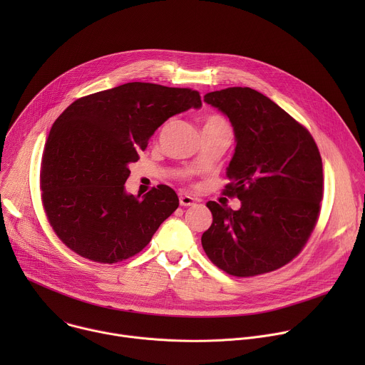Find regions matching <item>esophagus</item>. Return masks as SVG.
<instances>
[{"mask_svg": "<svg viewBox=\"0 0 365 365\" xmlns=\"http://www.w3.org/2000/svg\"><path fill=\"white\" fill-rule=\"evenodd\" d=\"M179 203H180V206H192V205L196 203V200L189 195H180L179 196Z\"/></svg>", "mask_w": 365, "mask_h": 365, "instance_id": "34e87169", "label": "esophagus"}]
</instances>
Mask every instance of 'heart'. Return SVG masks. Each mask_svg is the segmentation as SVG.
<instances>
[{
	"instance_id": "1",
	"label": "heart",
	"mask_w": 365,
	"mask_h": 365,
	"mask_svg": "<svg viewBox=\"0 0 365 365\" xmlns=\"http://www.w3.org/2000/svg\"><path fill=\"white\" fill-rule=\"evenodd\" d=\"M203 127H228V123L220 115H210L205 118Z\"/></svg>"
}]
</instances>
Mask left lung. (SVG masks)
Returning <instances> with one entry per match:
<instances>
[{
    "mask_svg": "<svg viewBox=\"0 0 365 365\" xmlns=\"http://www.w3.org/2000/svg\"><path fill=\"white\" fill-rule=\"evenodd\" d=\"M203 101L234 128L224 193L237 196L241 207L207 202L212 225L202 234V247L231 276L277 270L300 252L319 217L324 172L318 145L303 125L251 88L210 92Z\"/></svg>",
    "mask_w": 365,
    "mask_h": 365,
    "instance_id": "left-lung-1",
    "label": "left lung"
}]
</instances>
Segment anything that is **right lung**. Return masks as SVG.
<instances>
[{"mask_svg": "<svg viewBox=\"0 0 365 365\" xmlns=\"http://www.w3.org/2000/svg\"><path fill=\"white\" fill-rule=\"evenodd\" d=\"M197 91L130 82L76 99L51 125L40 187L47 220L72 251L96 263L140 252L179 206L159 185L127 193L130 165L170 117L200 108Z\"/></svg>", "mask_w": 365, "mask_h": 365, "instance_id": "1", "label": "right lung"}]
</instances>
